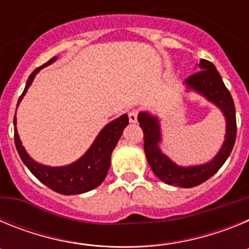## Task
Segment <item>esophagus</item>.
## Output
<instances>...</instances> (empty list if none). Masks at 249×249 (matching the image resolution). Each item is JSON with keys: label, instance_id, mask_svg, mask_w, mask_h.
I'll return each mask as SVG.
<instances>
[{"label": "esophagus", "instance_id": "1", "mask_svg": "<svg viewBox=\"0 0 249 249\" xmlns=\"http://www.w3.org/2000/svg\"><path fill=\"white\" fill-rule=\"evenodd\" d=\"M137 116H138V111H137V109H132V111H129L128 112L129 122H132V123L137 122Z\"/></svg>", "mask_w": 249, "mask_h": 249}]
</instances>
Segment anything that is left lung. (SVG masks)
Here are the masks:
<instances>
[{"label": "left lung", "instance_id": "8db88e82", "mask_svg": "<svg viewBox=\"0 0 249 249\" xmlns=\"http://www.w3.org/2000/svg\"><path fill=\"white\" fill-rule=\"evenodd\" d=\"M184 81L188 89L198 92L210 102L214 103L226 118V137L219 152L212 160L198 166L182 167L169 160L160 149V128L158 118L148 112L138 113V122L143 131L144 153L153 173L167 184L191 188L203 183L212 177L226 162L232 152L237 135L236 108L230 91L224 86L221 74L214 65L207 59H201L199 68Z\"/></svg>", "mask_w": 249, "mask_h": 249}]
</instances>
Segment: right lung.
<instances>
[{
    "instance_id": "1",
    "label": "right lung",
    "mask_w": 249,
    "mask_h": 249,
    "mask_svg": "<svg viewBox=\"0 0 249 249\" xmlns=\"http://www.w3.org/2000/svg\"><path fill=\"white\" fill-rule=\"evenodd\" d=\"M57 57L51 58L48 62L41 67L36 68L28 77L26 87L22 92L21 97L18 98L17 106L27 92L28 87L34 81L35 76L39 72V70L46 66L54 62ZM128 124V116L122 114L117 120L109 122L105 128L98 133L97 138L94 140L89 149L85 155L77 160L73 163L63 167H50L37 163L36 160L28 156L25 147L22 146L21 140L18 137L16 129V114L13 118V126H15V144L22 162L26 164L31 173L42 182L45 186L52 191L61 195H80V193L89 192L96 187L100 186L103 179L107 176L109 166H111V155L117 142L120 141L123 133V129Z\"/></svg>"
}]
</instances>
